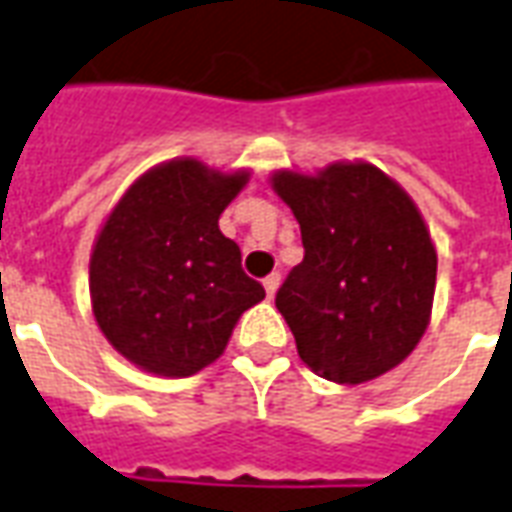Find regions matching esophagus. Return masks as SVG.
<instances>
[{
    "label": "esophagus",
    "instance_id": "obj_1",
    "mask_svg": "<svg viewBox=\"0 0 512 512\" xmlns=\"http://www.w3.org/2000/svg\"><path fill=\"white\" fill-rule=\"evenodd\" d=\"M279 282H282V277H279V271H274V274H268V277L263 279V285H266L268 299H274V293H277Z\"/></svg>",
    "mask_w": 512,
    "mask_h": 512
}]
</instances>
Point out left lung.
I'll return each instance as SVG.
<instances>
[{
    "instance_id": "8db88e82",
    "label": "left lung",
    "mask_w": 512,
    "mask_h": 512,
    "mask_svg": "<svg viewBox=\"0 0 512 512\" xmlns=\"http://www.w3.org/2000/svg\"><path fill=\"white\" fill-rule=\"evenodd\" d=\"M301 224L304 260L277 290V310L318 376L362 384L400 365L425 334L436 249L406 191L373 164L274 175Z\"/></svg>"
}]
</instances>
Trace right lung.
Masks as SVG:
<instances>
[{
  "label": "right lung",
  "instance_id": "right-lung-1",
  "mask_svg": "<svg viewBox=\"0 0 512 512\" xmlns=\"http://www.w3.org/2000/svg\"><path fill=\"white\" fill-rule=\"evenodd\" d=\"M246 178L194 158L169 161L136 180L106 219L90 260L95 321L147 373L194 376L222 356L241 312L266 296L219 230Z\"/></svg>",
  "mask_w": 512,
  "mask_h": 512
}]
</instances>
